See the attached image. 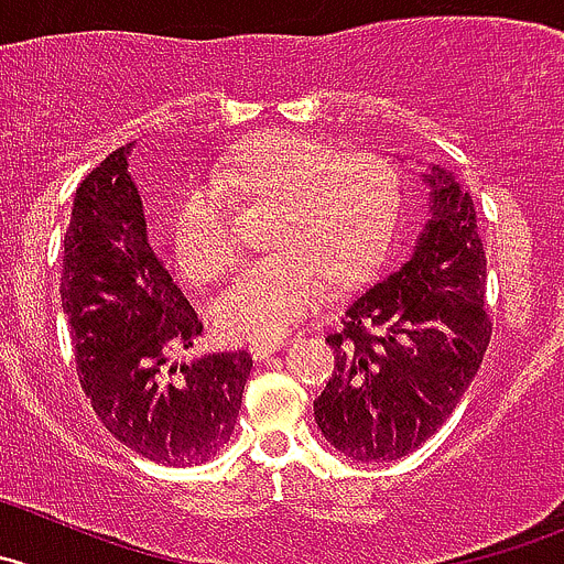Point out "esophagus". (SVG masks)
<instances>
[{
    "label": "esophagus",
    "mask_w": 564,
    "mask_h": 564,
    "mask_svg": "<svg viewBox=\"0 0 564 564\" xmlns=\"http://www.w3.org/2000/svg\"><path fill=\"white\" fill-rule=\"evenodd\" d=\"M282 346H285V340H257V343H251L249 351L254 359H265L268 354L279 351Z\"/></svg>",
    "instance_id": "34e87169"
}]
</instances>
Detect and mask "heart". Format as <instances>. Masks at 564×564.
Returning a JSON list of instances; mask_svg holds the SVG:
<instances>
[{
    "instance_id": "b5f03b06",
    "label": "heart",
    "mask_w": 564,
    "mask_h": 564,
    "mask_svg": "<svg viewBox=\"0 0 564 564\" xmlns=\"http://www.w3.org/2000/svg\"><path fill=\"white\" fill-rule=\"evenodd\" d=\"M213 186L185 185L171 202L176 265L196 285L221 282L238 265V246L218 193L273 210L265 246L276 251L229 288L216 307L221 335L279 340L335 291L362 285L388 260L404 185L379 154H335L291 132H262L229 152Z\"/></svg>"
}]
</instances>
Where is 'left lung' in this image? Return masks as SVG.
Masks as SVG:
<instances>
[{"instance_id":"obj_1","label":"left lung","mask_w":564,"mask_h":564,"mask_svg":"<svg viewBox=\"0 0 564 564\" xmlns=\"http://www.w3.org/2000/svg\"><path fill=\"white\" fill-rule=\"evenodd\" d=\"M429 221L399 271L354 299L326 337L335 371L315 423L357 463H393L437 432L468 390L490 343L487 257L474 198L429 163Z\"/></svg>"}]
</instances>
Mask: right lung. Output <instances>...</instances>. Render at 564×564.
Segmentation results:
<instances>
[{
	"label": "right lung",
	"mask_w": 564,
	"mask_h": 564,
	"mask_svg": "<svg viewBox=\"0 0 564 564\" xmlns=\"http://www.w3.org/2000/svg\"><path fill=\"white\" fill-rule=\"evenodd\" d=\"M132 147L107 154L74 193L63 313L79 382L107 432L152 463H207L232 434L251 357L216 351L165 371L176 348H193L202 321L149 243Z\"/></svg>",
	"instance_id": "right-lung-1"
}]
</instances>
